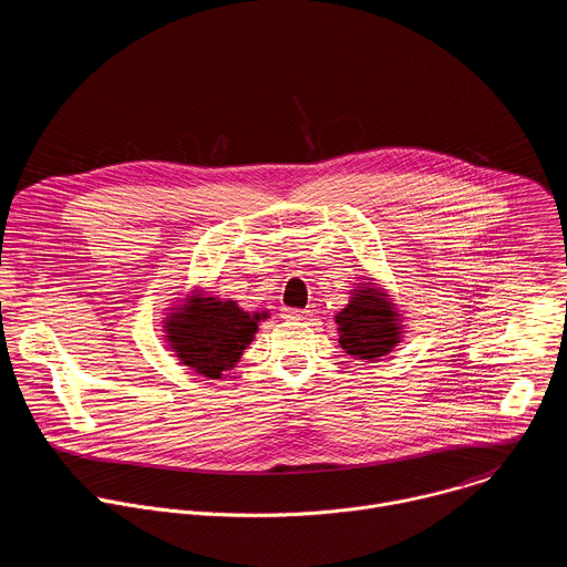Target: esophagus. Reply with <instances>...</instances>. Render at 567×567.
<instances>
[{
    "label": "esophagus",
    "instance_id": "obj_1",
    "mask_svg": "<svg viewBox=\"0 0 567 567\" xmlns=\"http://www.w3.org/2000/svg\"><path fill=\"white\" fill-rule=\"evenodd\" d=\"M287 320H293V322H300V320H309V316H311V311H307V309H285V313H282Z\"/></svg>",
    "mask_w": 567,
    "mask_h": 567
}]
</instances>
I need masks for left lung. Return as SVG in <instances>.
Returning a JSON list of instances; mask_svg holds the SVG:
<instances>
[{"instance_id": "left-lung-1", "label": "left lung", "mask_w": 567, "mask_h": 567, "mask_svg": "<svg viewBox=\"0 0 567 567\" xmlns=\"http://www.w3.org/2000/svg\"><path fill=\"white\" fill-rule=\"evenodd\" d=\"M351 289L349 305L336 313L340 347L358 358L373 362L388 355L403 340V313L390 293L371 278Z\"/></svg>"}]
</instances>
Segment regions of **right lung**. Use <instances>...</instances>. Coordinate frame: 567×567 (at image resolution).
I'll use <instances>...</instances> for the list:
<instances>
[{
    "mask_svg": "<svg viewBox=\"0 0 567 567\" xmlns=\"http://www.w3.org/2000/svg\"><path fill=\"white\" fill-rule=\"evenodd\" d=\"M177 302L164 318V340L179 364L207 379H220L223 371L236 367L251 344L258 322L267 318L245 311L236 300L205 296L200 289Z\"/></svg>",
    "mask_w": 567,
    "mask_h": 567,
    "instance_id": "obj_1",
    "label": "right lung"
}]
</instances>
